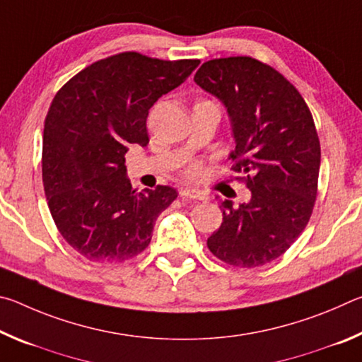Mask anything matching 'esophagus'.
Listing matches in <instances>:
<instances>
[{"label": "esophagus", "mask_w": 362, "mask_h": 362, "mask_svg": "<svg viewBox=\"0 0 362 362\" xmlns=\"http://www.w3.org/2000/svg\"><path fill=\"white\" fill-rule=\"evenodd\" d=\"M179 194L182 198H189V199H198V201H206L209 199V196L206 193L199 192V189H194V188H180Z\"/></svg>", "instance_id": "esophagus-1"}]
</instances>
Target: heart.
Listing matches in <instances>:
<instances>
[{
	"mask_svg": "<svg viewBox=\"0 0 362 362\" xmlns=\"http://www.w3.org/2000/svg\"><path fill=\"white\" fill-rule=\"evenodd\" d=\"M201 174H203V169H201V166H199L198 163L189 164V168L187 169V177H188L189 180H196V179H199Z\"/></svg>",
	"mask_w": 362,
	"mask_h": 362,
	"instance_id": "heart-1",
	"label": "heart"
}]
</instances>
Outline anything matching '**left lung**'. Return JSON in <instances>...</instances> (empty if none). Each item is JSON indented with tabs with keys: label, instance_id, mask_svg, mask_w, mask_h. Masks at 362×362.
Returning a JSON list of instances; mask_svg holds the SVG:
<instances>
[{
	"label": "left lung",
	"instance_id": "obj_1",
	"mask_svg": "<svg viewBox=\"0 0 362 362\" xmlns=\"http://www.w3.org/2000/svg\"><path fill=\"white\" fill-rule=\"evenodd\" d=\"M194 83L223 103L235 150L231 169L246 175L250 199H225L223 222L207 247L233 267L254 268L283 255L313 212L321 146L298 90L252 57L204 62Z\"/></svg>",
	"mask_w": 362,
	"mask_h": 362
}]
</instances>
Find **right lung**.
<instances>
[{
	"instance_id": "1",
	"label": "right lung",
	"mask_w": 362,
	"mask_h": 362,
	"mask_svg": "<svg viewBox=\"0 0 362 362\" xmlns=\"http://www.w3.org/2000/svg\"><path fill=\"white\" fill-rule=\"evenodd\" d=\"M199 60L122 52L73 76L54 97L42 134V183L60 235L90 262H124L151 241L159 214L177 198L159 185L137 193L126 177L129 146H146V116Z\"/></svg>"
}]
</instances>
